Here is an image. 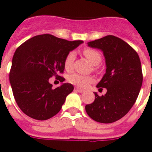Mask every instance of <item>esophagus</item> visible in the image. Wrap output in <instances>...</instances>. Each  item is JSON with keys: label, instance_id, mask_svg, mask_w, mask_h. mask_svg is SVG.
Segmentation results:
<instances>
[{"label": "esophagus", "instance_id": "obj_1", "mask_svg": "<svg viewBox=\"0 0 152 152\" xmlns=\"http://www.w3.org/2000/svg\"><path fill=\"white\" fill-rule=\"evenodd\" d=\"M75 91H77V92H78V93H83L84 91V90L80 89V88H75Z\"/></svg>", "mask_w": 152, "mask_h": 152}]
</instances>
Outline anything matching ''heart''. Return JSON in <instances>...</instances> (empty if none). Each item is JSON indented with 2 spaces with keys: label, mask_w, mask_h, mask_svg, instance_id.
I'll list each match as a JSON object with an SVG mask.
<instances>
[{
  "label": "heart",
  "mask_w": 152,
  "mask_h": 152,
  "mask_svg": "<svg viewBox=\"0 0 152 152\" xmlns=\"http://www.w3.org/2000/svg\"><path fill=\"white\" fill-rule=\"evenodd\" d=\"M83 53H84V56L89 60V61L93 65H97L101 61V55H100V52L94 50V49L88 48V49H84ZM75 58V54L74 52H70L67 55L64 61V65L65 69L68 70V71H70L72 69ZM68 80L74 85L84 88L88 87L91 83H92L94 80V79L92 76H84V75H79V74L77 73H74L68 75Z\"/></svg>",
  "instance_id": "obj_1"
}]
</instances>
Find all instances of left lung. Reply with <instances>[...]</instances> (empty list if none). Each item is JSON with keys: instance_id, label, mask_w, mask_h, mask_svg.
Wrapping results in <instances>:
<instances>
[{"instance_id": "1", "label": "left lung", "mask_w": 152, "mask_h": 152, "mask_svg": "<svg viewBox=\"0 0 152 152\" xmlns=\"http://www.w3.org/2000/svg\"><path fill=\"white\" fill-rule=\"evenodd\" d=\"M91 48L100 49L105 58L106 73L96 84L106 94L86 105L88 116L101 123H112L123 118L134 105L142 84V65L137 52L128 43L114 36H107L88 42Z\"/></svg>"}]
</instances>
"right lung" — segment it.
Segmentation results:
<instances>
[{
  "instance_id": "add662e5",
  "label": "right lung",
  "mask_w": 152,
  "mask_h": 152,
  "mask_svg": "<svg viewBox=\"0 0 152 152\" xmlns=\"http://www.w3.org/2000/svg\"><path fill=\"white\" fill-rule=\"evenodd\" d=\"M83 42L43 34L29 39L17 48L9 77L16 102L26 115L46 120L61 110L74 86L63 83L53 89L49 78L64 72L67 55Z\"/></svg>"
}]
</instances>
